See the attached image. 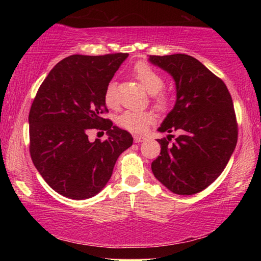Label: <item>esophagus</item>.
<instances>
[{"label":"esophagus","mask_w":261,"mask_h":261,"mask_svg":"<svg viewBox=\"0 0 261 261\" xmlns=\"http://www.w3.org/2000/svg\"><path fill=\"white\" fill-rule=\"evenodd\" d=\"M134 139H135L136 143H143V141L146 140V137L139 136V135H135V136H134Z\"/></svg>","instance_id":"obj_1"}]
</instances>
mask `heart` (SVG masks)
<instances>
[{
    "label": "heart",
    "instance_id": "b5f03b06",
    "mask_svg": "<svg viewBox=\"0 0 261 261\" xmlns=\"http://www.w3.org/2000/svg\"><path fill=\"white\" fill-rule=\"evenodd\" d=\"M131 72L134 74L137 81L140 82L148 93L153 94L152 102L154 107L165 112L170 106V99L166 93L160 92L165 86V81L160 73L155 69L151 67L146 62H138L131 69ZM105 103L110 108L117 107L118 99L116 93V83L109 82L106 86L103 93ZM155 120V116L152 112H132L126 110L122 113L117 117V124L122 126L123 129L127 131L135 132V134H141L147 127L152 124Z\"/></svg>",
    "mask_w": 261,
    "mask_h": 261
}]
</instances>
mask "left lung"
<instances>
[{
    "label": "left lung",
    "instance_id": "obj_1",
    "mask_svg": "<svg viewBox=\"0 0 261 261\" xmlns=\"http://www.w3.org/2000/svg\"><path fill=\"white\" fill-rule=\"evenodd\" d=\"M149 61L173 76L177 91L175 107L159 131L182 134L173 144V135L158 139L161 152L152 171L171 192L198 193L219 177L236 147L231 95L222 79L192 56L151 55Z\"/></svg>",
    "mask_w": 261,
    "mask_h": 261
}]
</instances>
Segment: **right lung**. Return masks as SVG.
<instances>
[{
    "label": "right lung",
    "instance_id": "add662e5",
    "mask_svg": "<svg viewBox=\"0 0 261 261\" xmlns=\"http://www.w3.org/2000/svg\"><path fill=\"white\" fill-rule=\"evenodd\" d=\"M129 54L71 55L59 62L39 87L29 114L30 154L49 187L83 200L95 196L112 177L121 153L134 138L103 118V93ZM109 138L90 143V129Z\"/></svg>",
    "mask_w": 261,
    "mask_h": 261
}]
</instances>
